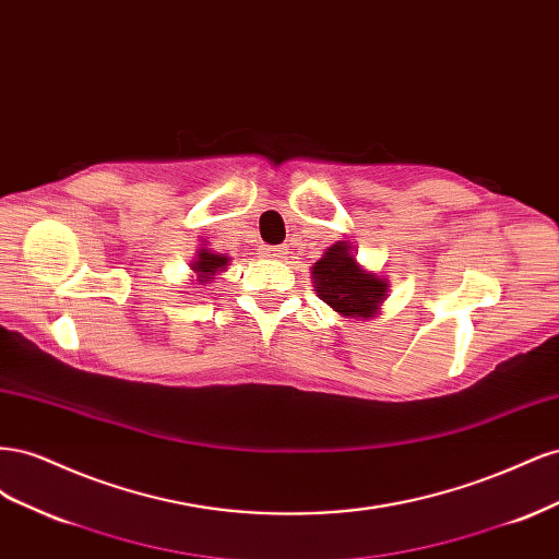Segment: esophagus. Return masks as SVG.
<instances>
[{
	"label": "esophagus",
	"instance_id": "esophagus-1",
	"mask_svg": "<svg viewBox=\"0 0 559 559\" xmlns=\"http://www.w3.org/2000/svg\"><path fill=\"white\" fill-rule=\"evenodd\" d=\"M284 253H286V247L284 245H280V247H263V257L265 259H284Z\"/></svg>",
	"mask_w": 559,
	"mask_h": 559
}]
</instances>
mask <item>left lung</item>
<instances>
[{
  "mask_svg": "<svg viewBox=\"0 0 559 559\" xmlns=\"http://www.w3.org/2000/svg\"><path fill=\"white\" fill-rule=\"evenodd\" d=\"M317 296L347 321H366L380 314L389 296V282L357 261V251L347 240L331 245L312 265Z\"/></svg>",
  "mask_w": 559,
  "mask_h": 559,
  "instance_id": "8db88e82",
  "label": "left lung"
}]
</instances>
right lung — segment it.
<instances>
[{"label": "right lung", "mask_w": 559, "mask_h": 559, "mask_svg": "<svg viewBox=\"0 0 559 559\" xmlns=\"http://www.w3.org/2000/svg\"><path fill=\"white\" fill-rule=\"evenodd\" d=\"M230 259L226 253L214 251L210 245H202L195 251V259L191 261V284H210L216 280V275H222L228 267ZM193 289H200V286H193Z\"/></svg>", "instance_id": "1"}]
</instances>
